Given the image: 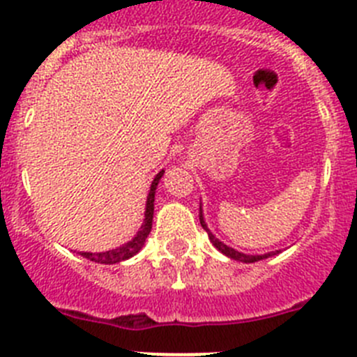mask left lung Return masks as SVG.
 Returning a JSON list of instances; mask_svg holds the SVG:
<instances>
[{"label":"left lung","instance_id":"obj_1","mask_svg":"<svg viewBox=\"0 0 357 357\" xmlns=\"http://www.w3.org/2000/svg\"><path fill=\"white\" fill-rule=\"evenodd\" d=\"M200 225L204 227V229H206V232H207V234H209V239H211V243H213L214 247H216L218 250L222 252V254H225L227 257H230V259L241 261V263H255V261L266 259V257H270V255H275L277 252H279V250H277V252H268V254H264V255H247V254H241V252L234 250V248L227 247L225 243H222L218 238H214L213 232H211V230L207 229L206 222H204V214H202V207H200Z\"/></svg>","mask_w":357,"mask_h":357}]
</instances>
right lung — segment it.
Wrapping results in <instances>:
<instances>
[{
  "mask_svg": "<svg viewBox=\"0 0 357 357\" xmlns=\"http://www.w3.org/2000/svg\"><path fill=\"white\" fill-rule=\"evenodd\" d=\"M162 175H164V169H162V172L157 173V176L153 178V182H151L150 193H148V198H146L144 222H143V225H141L139 232L135 234V238L132 239V241L125 243L123 247L114 248V250L100 252V254H93V252H80V255H84L85 259L94 261V263L116 264V263H119V261L130 259L132 255L137 254V252L143 248L144 241H146L148 234H150V230H151V222H153V202H155V189H157V184H159L160 176H162Z\"/></svg>",
  "mask_w": 357,
  "mask_h": 357,
  "instance_id": "right-lung-1",
  "label": "right lung"
}]
</instances>
